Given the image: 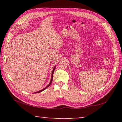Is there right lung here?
Segmentation results:
<instances>
[{"label":"right lung","instance_id":"right-lung-1","mask_svg":"<svg viewBox=\"0 0 122 122\" xmlns=\"http://www.w3.org/2000/svg\"><path fill=\"white\" fill-rule=\"evenodd\" d=\"M56 66H55V67H54V68H53V71H52V73H51V81H50V83H49V84H48V86H47L46 87H45L44 88H43V89H41V91H38V92H35V93H41V92L42 91H44L45 89H46L47 87H48V86H49L51 85V82H52V81H53V74H54V71H55V68H56Z\"/></svg>","mask_w":122,"mask_h":122}]
</instances>
